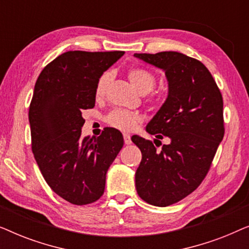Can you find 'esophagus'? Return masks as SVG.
I'll return each instance as SVG.
<instances>
[{
  "label": "esophagus",
  "instance_id": "34e87169",
  "mask_svg": "<svg viewBox=\"0 0 249 249\" xmlns=\"http://www.w3.org/2000/svg\"><path fill=\"white\" fill-rule=\"evenodd\" d=\"M124 144L125 145H130L131 144V137L129 134H124Z\"/></svg>",
  "mask_w": 249,
  "mask_h": 249
}]
</instances>
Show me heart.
Segmentation results:
<instances>
[{"label": "heart", "mask_w": 249, "mask_h": 249, "mask_svg": "<svg viewBox=\"0 0 249 249\" xmlns=\"http://www.w3.org/2000/svg\"><path fill=\"white\" fill-rule=\"evenodd\" d=\"M128 78L129 80L131 81V84L134 85L142 94H146L148 93V91H151L153 88H154L156 83L154 74H153L149 70L141 67L131 68V69L128 71ZM108 81H110V73H102L96 83V87H95V97L101 98L104 96ZM155 100L156 98L153 94H151L147 97L148 103H154ZM141 114L127 110H120V108L111 111L110 113L107 115V124L108 125L118 129V130L125 132L135 130V129L137 128V125L141 124Z\"/></svg>", "instance_id": "heart-1"}]
</instances>
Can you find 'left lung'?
Segmentation results:
<instances>
[{
  "label": "left lung",
  "mask_w": 249,
  "mask_h": 249,
  "mask_svg": "<svg viewBox=\"0 0 249 249\" xmlns=\"http://www.w3.org/2000/svg\"><path fill=\"white\" fill-rule=\"evenodd\" d=\"M135 56L164 70L169 81L168 98L146 130L171 142L156 151L151 141L132 139L142 156L136 171L138 195L164 207L192 194L209 173L224 136L223 98L209 69L194 57L179 52Z\"/></svg>",
  "instance_id": "left-lung-1"
}]
</instances>
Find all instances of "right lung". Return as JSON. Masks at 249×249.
Returning <instances> with one entry per match:
<instances>
[{
  "label": "right lung",
  "instance_id": "1",
  "mask_svg": "<svg viewBox=\"0 0 249 249\" xmlns=\"http://www.w3.org/2000/svg\"><path fill=\"white\" fill-rule=\"evenodd\" d=\"M124 52L69 51L40 72L29 105L32 151L54 193L74 205L96 202L124 146L120 131L105 128L97 138L81 137V111L95 107L98 78Z\"/></svg>",
  "mask_w": 249,
  "mask_h": 249
}]
</instances>
